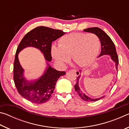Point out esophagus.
Listing matches in <instances>:
<instances>
[{
	"instance_id": "34e87169",
	"label": "esophagus",
	"mask_w": 129,
	"mask_h": 129,
	"mask_svg": "<svg viewBox=\"0 0 129 129\" xmlns=\"http://www.w3.org/2000/svg\"><path fill=\"white\" fill-rule=\"evenodd\" d=\"M71 71H73V72H75V74L77 76H79L80 75V72L79 71H78V70H76V69H72Z\"/></svg>"
}]
</instances>
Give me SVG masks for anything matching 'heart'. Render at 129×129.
Returning a JSON list of instances; mask_svg holds the SVG:
<instances>
[{
  "label": "heart",
  "mask_w": 129,
  "mask_h": 129,
  "mask_svg": "<svg viewBox=\"0 0 129 129\" xmlns=\"http://www.w3.org/2000/svg\"><path fill=\"white\" fill-rule=\"evenodd\" d=\"M100 47V39L95 34L77 32L62 36L58 40V47L52 46L51 54L61 66H64L73 56L76 64L85 67L95 59Z\"/></svg>",
  "instance_id": "obj_1"
}]
</instances>
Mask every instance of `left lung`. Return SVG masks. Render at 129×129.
Masks as SVG:
<instances>
[{"label":"left lung","mask_w":129,"mask_h":129,"mask_svg":"<svg viewBox=\"0 0 129 129\" xmlns=\"http://www.w3.org/2000/svg\"><path fill=\"white\" fill-rule=\"evenodd\" d=\"M84 31L87 32H91V33L94 34L99 37L100 40L101 41V53H100V54L99 55V57L102 55H104V54H109V55L111 56V58H112L113 61H114L115 62V68H116V69L118 70V65L119 63L118 57V55L117 54L114 44L113 42L112 39L110 38V37H109L104 30H102L101 28L98 27L86 28L85 29H84ZM80 77V76H79L77 77V81H76V84L75 85V89L78 94L79 95L80 97L84 101L87 102L96 101L105 97V96H102V97L100 98L93 99H90V98L88 97V96H86L82 92V90H81L79 85H78V81H79Z\"/></svg>","instance_id":"1"}]
</instances>
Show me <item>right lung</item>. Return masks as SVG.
<instances>
[{"instance_id": "1", "label": "right lung", "mask_w": 129, "mask_h": 129, "mask_svg": "<svg viewBox=\"0 0 129 129\" xmlns=\"http://www.w3.org/2000/svg\"><path fill=\"white\" fill-rule=\"evenodd\" d=\"M65 34L61 30L40 26L28 32L19 43L14 63V81L19 94L28 101L40 104L49 100L57 81L60 76L65 75V72L57 71L48 64V67L46 71L38 80L27 81L23 77L24 69L19 63L18 53L24 48L34 47L40 50L47 61H51L52 41Z\"/></svg>"}]
</instances>
